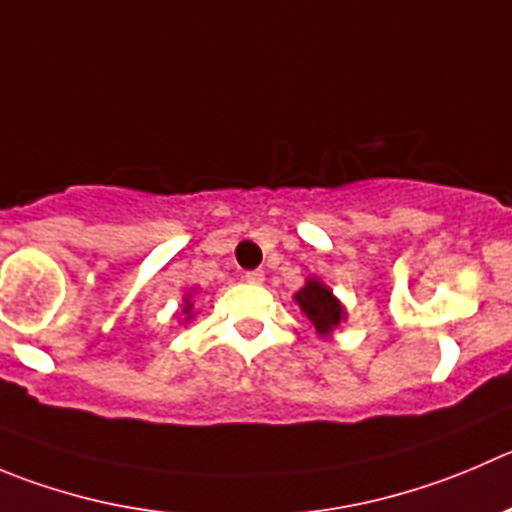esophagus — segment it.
I'll return each mask as SVG.
<instances>
[{"instance_id":"esophagus-1","label":"esophagus","mask_w":512,"mask_h":512,"mask_svg":"<svg viewBox=\"0 0 512 512\" xmlns=\"http://www.w3.org/2000/svg\"><path fill=\"white\" fill-rule=\"evenodd\" d=\"M243 279L248 281V284H264V279H266V274L261 269H256V271H246V274H243Z\"/></svg>"}]
</instances>
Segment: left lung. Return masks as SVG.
Segmentation results:
<instances>
[{
	"label": "left lung",
	"instance_id": "8db88e82",
	"mask_svg": "<svg viewBox=\"0 0 512 512\" xmlns=\"http://www.w3.org/2000/svg\"><path fill=\"white\" fill-rule=\"evenodd\" d=\"M294 301L304 311L306 319L314 324L319 337H329L339 326V321L347 319V311H344L342 301L332 294L329 286L321 284L319 279H306V284L294 294Z\"/></svg>",
	"mask_w": 512,
	"mask_h": 512
}]
</instances>
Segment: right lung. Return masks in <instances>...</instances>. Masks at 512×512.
<instances>
[{
	"instance_id": "1",
	"label": "right lung",
	"mask_w": 512,
	"mask_h": 512,
	"mask_svg": "<svg viewBox=\"0 0 512 512\" xmlns=\"http://www.w3.org/2000/svg\"><path fill=\"white\" fill-rule=\"evenodd\" d=\"M183 314H186V321L193 316V301H191V296H186V299H183Z\"/></svg>"
}]
</instances>
